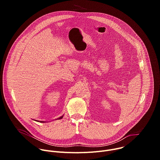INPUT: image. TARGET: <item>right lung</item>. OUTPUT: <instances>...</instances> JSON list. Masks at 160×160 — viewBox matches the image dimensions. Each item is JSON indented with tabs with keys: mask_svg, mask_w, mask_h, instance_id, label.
Masks as SVG:
<instances>
[{
	"mask_svg": "<svg viewBox=\"0 0 160 160\" xmlns=\"http://www.w3.org/2000/svg\"><path fill=\"white\" fill-rule=\"evenodd\" d=\"M62 117H63V115L62 116H61V117H60L59 118H58V120H59V119H61V118H62ZM39 122V121H38ZM40 122H41V123H44V122H43V121H40Z\"/></svg>",
	"mask_w": 160,
	"mask_h": 160,
	"instance_id": "right-lung-1",
	"label": "right lung"
}]
</instances>
